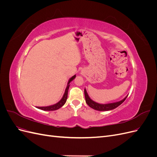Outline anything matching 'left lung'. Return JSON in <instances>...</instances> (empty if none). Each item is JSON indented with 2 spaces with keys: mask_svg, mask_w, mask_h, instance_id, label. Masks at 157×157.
Here are the masks:
<instances>
[{
  "mask_svg": "<svg viewBox=\"0 0 157 157\" xmlns=\"http://www.w3.org/2000/svg\"><path fill=\"white\" fill-rule=\"evenodd\" d=\"M84 95H85V100H86V103L88 104V106H90L91 108L95 109V110L97 111H110L112 109H114L117 108V107L119 106L121 104H122L123 102L125 101L127 96L122 99V100L115 102V103H108V104H99L96 102L92 100L90 98L88 95L87 94V92L86 89H84Z\"/></svg>",
  "mask_w": 157,
  "mask_h": 157,
  "instance_id": "8db88e82",
  "label": "left lung"
}]
</instances>
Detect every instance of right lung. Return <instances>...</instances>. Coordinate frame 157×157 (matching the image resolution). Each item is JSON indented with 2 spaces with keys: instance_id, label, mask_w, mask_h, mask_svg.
<instances>
[{
  "instance_id": "right-lung-1",
  "label": "right lung",
  "mask_w": 157,
  "mask_h": 157,
  "mask_svg": "<svg viewBox=\"0 0 157 157\" xmlns=\"http://www.w3.org/2000/svg\"><path fill=\"white\" fill-rule=\"evenodd\" d=\"M76 77V75H74L73 77H71L69 82L67 83V88H66L65 89V93H64V95L63 98H61V100L58 102L57 103L54 104V105H50V106H47V107H37L38 109H41V110H44V111H55V110H57V109H59L60 107H62L64 104L65 103L66 101H67V94H68V90H69V83L72 81V80Z\"/></svg>"
}]
</instances>
